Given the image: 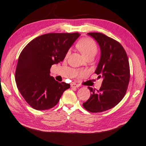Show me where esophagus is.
I'll list each match as a JSON object with an SVG mask.
<instances>
[{"label":"esophagus","instance_id":"1","mask_svg":"<svg viewBox=\"0 0 146 146\" xmlns=\"http://www.w3.org/2000/svg\"><path fill=\"white\" fill-rule=\"evenodd\" d=\"M71 87L72 88H78L79 85L74 83H71Z\"/></svg>","mask_w":146,"mask_h":146}]
</instances>
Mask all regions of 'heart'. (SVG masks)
I'll use <instances>...</instances> for the list:
<instances>
[{"mask_svg":"<svg viewBox=\"0 0 146 146\" xmlns=\"http://www.w3.org/2000/svg\"><path fill=\"white\" fill-rule=\"evenodd\" d=\"M78 48L83 55L86 58L90 55H95L98 52V47L96 43L92 39L85 38L81 40L77 45ZM70 53L69 50L67 52V55Z\"/></svg>","mask_w":146,"mask_h":146,"instance_id":"obj_1","label":"heart"}]
</instances>
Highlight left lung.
I'll return each instance as SVG.
<instances>
[{"label":"left lung","mask_w":146,"mask_h":146,"mask_svg":"<svg viewBox=\"0 0 146 146\" xmlns=\"http://www.w3.org/2000/svg\"><path fill=\"white\" fill-rule=\"evenodd\" d=\"M99 44L101 58L95 73L103 79L99 90L88 87L91 92L83 107L91 113H100L116 106L126 94L130 79V68L126 51L121 44L101 33L92 32Z\"/></svg>","instance_id":"8db88e82"}]
</instances>
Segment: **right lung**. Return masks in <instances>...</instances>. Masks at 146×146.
<instances>
[{
    "instance_id": "right-lung-1",
    "label": "right lung",
    "mask_w": 146,
    "mask_h": 146,
    "mask_svg": "<svg viewBox=\"0 0 146 146\" xmlns=\"http://www.w3.org/2000/svg\"><path fill=\"white\" fill-rule=\"evenodd\" d=\"M78 33H50L29 42L19 57L15 81L20 94L33 109L46 110L57 104L70 84L50 75V68L65 58Z\"/></svg>"
}]
</instances>
